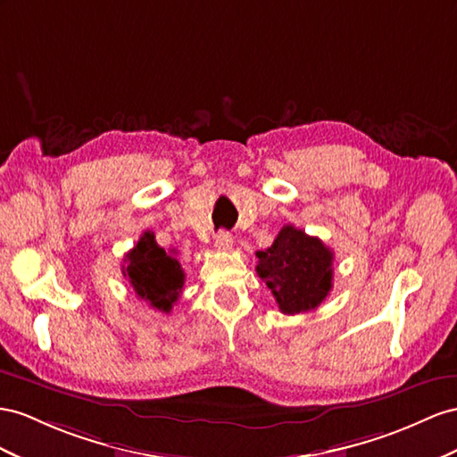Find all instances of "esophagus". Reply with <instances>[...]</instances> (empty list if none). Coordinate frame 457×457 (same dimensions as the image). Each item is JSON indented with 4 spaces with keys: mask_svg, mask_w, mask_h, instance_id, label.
<instances>
[{
    "mask_svg": "<svg viewBox=\"0 0 457 457\" xmlns=\"http://www.w3.org/2000/svg\"><path fill=\"white\" fill-rule=\"evenodd\" d=\"M214 247L218 251H229L233 247V237L231 233L228 231H218L216 233V239H214Z\"/></svg>",
    "mask_w": 457,
    "mask_h": 457,
    "instance_id": "34e87169",
    "label": "esophagus"
}]
</instances>
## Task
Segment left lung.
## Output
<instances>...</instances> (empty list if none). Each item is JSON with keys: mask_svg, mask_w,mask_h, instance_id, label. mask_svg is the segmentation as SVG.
Wrapping results in <instances>:
<instances>
[{"mask_svg": "<svg viewBox=\"0 0 457 457\" xmlns=\"http://www.w3.org/2000/svg\"><path fill=\"white\" fill-rule=\"evenodd\" d=\"M256 274L284 314L317 309L330 294L334 253L303 229L284 226L270 247L256 251Z\"/></svg>", "mask_w": 457, "mask_h": 457, "instance_id": "left-lung-1", "label": "left lung"}]
</instances>
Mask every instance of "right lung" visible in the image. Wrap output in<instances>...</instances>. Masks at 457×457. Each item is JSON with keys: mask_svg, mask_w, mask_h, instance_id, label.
<instances>
[{"mask_svg": "<svg viewBox=\"0 0 457 457\" xmlns=\"http://www.w3.org/2000/svg\"><path fill=\"white\" fill-rule=\"evenodd\" d=\"M121 272L138 299L160 312L171 311L185 284V272L175 251H163L152 231H145L135 247L125 254Z\"/></svg>", "mask_w": 457, "mask_h": 457, "instance_id": "1", "label": "right lung"}]
</instances>
